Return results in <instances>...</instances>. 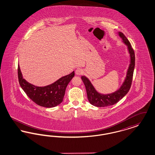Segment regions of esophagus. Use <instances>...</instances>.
<instances>
[{
  "mask_svg": "<svg viewBox=\"0 0 155 155\" xmlns=\"http://www.w3.org/2000/svg\"><path fill=\"white\" fill-rule=\"evenodd\" d=\"M83 73H84L83 70H82L81 68H77V69L75 70V74L77 75H82V74H83Z\"/></svg>",
  "mask_w": 155,
  "mask_h": 155,
  "instance_id": "34e87169",
  "label": "esophagus"
}]
</instances>
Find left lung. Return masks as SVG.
I'll return each mask as SVG.
<instances>
[{"label": "left lung", "instance_id": "8db88e82", "mask_svg": "<svg viewBox=\"0 0 155 155\" xmlns=\"http://www.w3.org/2000/svg\"><path fill=\"white\" fill-rule=\"evenodd\" d=\"M118 34L119 37L122 39L124 44L127 45L130 56V64L127 71L125 80L120 88L113 93L102 94L96 91L87 77L84 75L81 77V79L86 88L89 102L91 104L96 107H106L117 103L128 93L131 88L135 67V53L129 41L124 34L118 32Z\"/></svg>", "mask_w": 155, "mask_h": 155}]
</instances>
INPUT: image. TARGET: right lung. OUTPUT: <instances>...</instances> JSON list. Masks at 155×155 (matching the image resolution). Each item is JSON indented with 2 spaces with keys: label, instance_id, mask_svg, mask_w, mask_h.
<instances>
[{
  "label": "right lung",
  "instance_id": "right-lung-1",
  "mask_svg": "<svg viewBox=\"0 0 155 155\" xmlns=\"http://www.w3.org/2000/svg\"><path fill=\"white\" fill-rule=\"evenodd\" d=\"M74 71L61 77L52 84L37 87L26 81L22 77L20 66H18L19 84L27 95L35 103L45 107H53L61 103L67 86L74 77Z\"/></svg>",
  "mask_w": 155,
  "mask_h": 155
}]
</instances>
